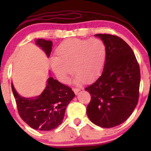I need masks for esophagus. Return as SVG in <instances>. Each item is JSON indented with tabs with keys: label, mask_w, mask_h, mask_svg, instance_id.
Listing matches in <instances>:
<instances>
[{
	"label": "esophagus",
	"mask_w": 151,
	"mask_h": 151,
	"mask_svg": "<svg viewBox=\"0 0 151 151\" xmlns=\"http://www.w3.org/2000/svg\"><path fill=\"white\" fill-rule=\"evenodd\" d=\"M73 91H74V93H75V94H77V93L79 92V91H80V89H79V88H73Z\"/></svg>",
	"instance_id": "esophagus-1"
}]
</instances>
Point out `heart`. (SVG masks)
Wrapping results in <instances>:
<instances>
[{
  "label": "heart",
  "instance_id": "1",
  "mask_svg": "<svg viewBox=\"0 0 151 151\" xmlns=\"http://www.w3.org/2000/svg\"><path fill=\"white\" fill-rule=\"evenodd\" d=\"M106 54V46L99 38H70L58 46L57 58H51L50 65L62 82H67L72 67L77 82H91L103 71Z\"/></svg>",
  "mask_w": 151,
  "mask_h": 151
}]
</instances>
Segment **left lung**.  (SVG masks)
Returning <instances> with one entry per match:
<instances>
[{"label": "left lung", "instance_id": "8db88e82", "mask_svg": "<svg viewBox=\"0 0 151 151\" xmlns=\"http://www.w3.org/2000/svg\"><path fill=\"white\" fill-rule=\"evenodd\" d=\"M106 46L103 72L85 88L91 96L86 114L91 122L103 128L120 125L136 108L139 97L141 72L132 49L121 37L97 34Z\"/></svg>", "mask_w": 151, "mask_h": 151}]
</instances>
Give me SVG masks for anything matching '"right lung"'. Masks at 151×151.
<instances>
[{
    "mask_svg": "<svg viewBox=\"0 0 151 151\" xmlns=\"http://www.w3.org/2000/svg\"><path fill=\"white\" fill-rule=\"evenodd\" d=\"M36 45L40 47L49 58L52 42L37 39ZM12 90L16 100L20 116L32 129L39 131H51L62 124L66 107L74 97L70 87L50 77L43 92L33 98L21 97L12 84Z\"/></svg>",
    "mask_w": 151,
    "mask_h": 151,
    "instance_id": "right-lung-1",
    "label": "right lung"
}]
</instances>
